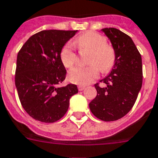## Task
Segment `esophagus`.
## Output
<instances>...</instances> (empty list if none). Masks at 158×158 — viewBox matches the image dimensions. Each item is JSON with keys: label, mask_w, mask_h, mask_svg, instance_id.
<instances>
[{"label": "esophagus", "mask_w": 158, "mask_h": 158, "mask_svg": "<svg viewBox=\"0 0 158 158\" xmlns=\"http://www.w3.org/2000/svg\"><path fill=\"white\" fill-rule=\"evenodd\" d=\"M84 89H85V86H83V85H79V86H78V89H79L80 91H82Z\"/></svg>", "instance_id": "34e87169"}]
</instances>
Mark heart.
<instances>
[{
    "label": "heart",
    "mask_w": 158,
    "mask_h": 158,
    "mask_svg": "<svg viewBox=\"0 0 158 158\" xmlns=\"http://www.w3.org/2000/svg\"><path fill=\"white\" fill-rule=\"evenodd\" d=\"M73 44L81 51L89 52L87 67L73 68L69 72V79L74 84L85 85L98 77L99 71L106 73L113 67L115 61L114 48L106 44V40L99 34L89 31L75 39ZM60 59L64 67L70 68L76 61V53L73 45L70 43L64 46L60 52Z\"/></svg>",
    "instance_id": "obj_1"
}]
</instances>
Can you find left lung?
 Masks as SVG:
<instances>
[{
  "mask_svg": "<svg viewBox=\"0 0 158 158\" xmlns=\"http://www.w3.org/2000/svg\"><path fill=\"white\" fill-rule=\"evenodd\" d=\"M110 40L115 52L110 73L102 79L106 85H95L97 96L89 104L94 116L103 121L119 119L130 111L142 86V60L134 42L116 28L101 30Z\"/></svg>",
  "mask_w": 158,
  "mask_h": 158,
  "instance_id": "left-lung-1",
  "label": "left lung"
}]
</instances>
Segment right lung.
Returning a JSON list of instances; mask_svg holds the SVG:
<instances>
[{
    "label": "right lung",
    "mask_w": 158,
    "mask_h": 158,
    "mask_svg": "<svg viewBox=\"0 0 158 158\" xmlns=\"http://www.w3.org/2000/svg\"><path fill=\"white\" fill-rule=\"evenodd\" d=\"M77 31H42L29 38L17 57L15 85L24 110L33 118L54 123L67 112L76 85H58L66 77L63 47Z\"/></svg>",
    "instance_id": "1"
}]
</instances>
